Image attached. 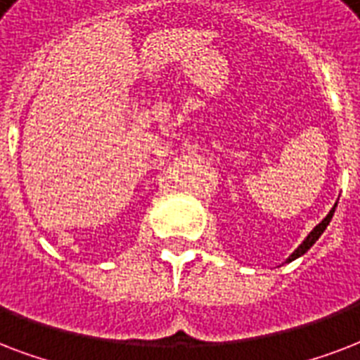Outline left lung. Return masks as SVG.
I'll use <instances>...</instances> for the list:
<instances>
[{"label": "left lung", "instance_id": "1", "mask_svg": "<svg viewBox=\"0 0 360 360\" xmlns=\"http://www.w3.org/2000/svg\"><path fill=\"white\" fill-rule=\"evenodd\" d=\"M334 210H336V205L333 206V210L328 212L327 218L323 219L321 224L316 225V227H314V231H311L310 235H308V236H306V238H304V242H302V244H300V246L297 248V250H295L293 253H291V255H289V259H287V261H293V259L300 257V255H304V253L308 252V250H310V248L314 246V244H316L317 238H319V236L323 235V231L327 229V225L330 224V219H333V216H334Z\"/></svg>", "mask_w": 360, "mask_h": 360}]
</instances>
